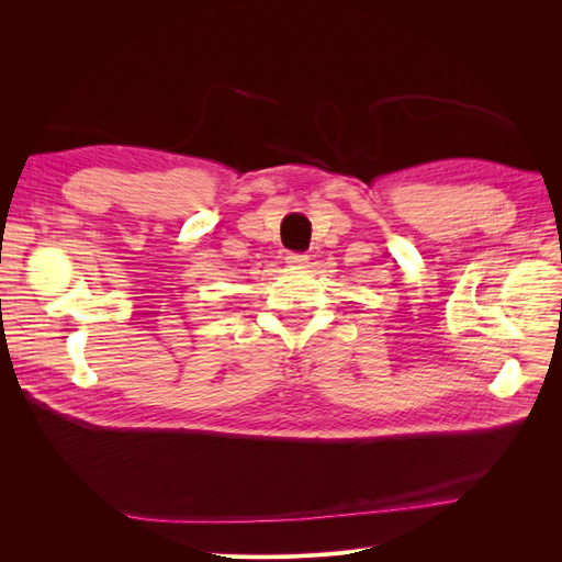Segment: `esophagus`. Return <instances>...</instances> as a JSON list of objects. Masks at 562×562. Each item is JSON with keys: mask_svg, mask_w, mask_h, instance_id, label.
Instances as JSON below:
<instances>
[{"mask_svg": "<svg viewBox=\"0 0 562 562\" xmlns=\"http://www.w3.org/2000/svg\"><path fill=\"white\" fill-rule=\"evenodd\" d=\"M307 255H304V252H288L285 255V262L288 265H291V267H304V265H307Z\"/></svg>", "mask_w": 562, "mask_h": 562, "instance_id": "34e87169", "label": "esophagus"}]
</instances>
